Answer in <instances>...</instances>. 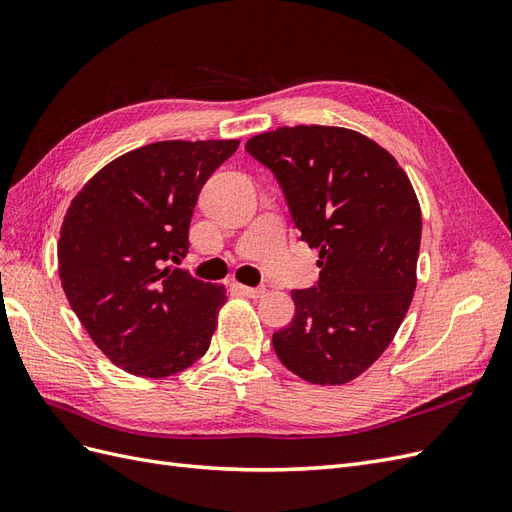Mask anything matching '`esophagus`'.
Instances as JSON below:
<instances>
[{
  "label": "esophagus",
  "instance_id": "esophagus-1",
  "mask_svg": "<svg viewBox=\"0 0 512 512\" xmlns=\"http://www.w3.org/2000/svg\"><path fill=\"white\" fill-rule=\"evenodd\" d=\"M237 290L243 294V297H250V299H260L265 297V288H250V286H237Z\"/></svg>",
  "mask_w": 512,
  "mask_h": 512
}]
</instances>
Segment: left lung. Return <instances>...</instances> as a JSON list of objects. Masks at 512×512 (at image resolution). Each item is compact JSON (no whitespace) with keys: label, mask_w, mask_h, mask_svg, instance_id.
<instances>
[{"label":"left lung","mask_w":512,"mask_h":512,"mask_svg":"<svg viewBox=\"0 0 512 512\" xmlns=\"http://www.w3.org/2000/svg\"><path fill=\"white\" fill-rule=\"evenodd\" d=\"M245 151L275 175L301 241L320 252L318 284L292 290L275 354L312 384L350 382L393 342L412 303L423 228L412 183L389 151L346 128L284 126Z\"/></svg>","instance_id":"8db88e82"}]
</instances>
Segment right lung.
Segmentation results:
<instances>
[{
  "label": "right lung",
  "mask_w": 512,
  "mask_h": 512,
  "mask_svg": "<svg viewBox=\"0 0 512 512\" xmlns=\"http://www.w3.org/2000/svg\"><path fill=\"white\" fill-rule=\"evenodd\" d=\"M239 141H162L117 158L74 196L57 245L74 314L117 367L166 378L209 350L226 292L177 267L196 200Z\"/></svg>",
  "instance_id": "right-lung-1"
}]
</instances>
